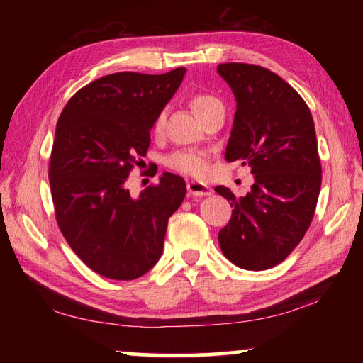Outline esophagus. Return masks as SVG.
Masks as SVG:
<instances>
[{"label":"esophagus","mask_w":363,"mask_h":363,"mask_svg":"<svg viewBox=\"0 0 363 363\" xmlns=\"http://www.w3.org/2000/svg\"><path fill=\"white\" fill-rule=\"evenodd\" d=\"M187 190L190 196H207L212 194V189L209 186H206V184L198 181L187 182Z\"/></svg>","instance_id":"obj_1"}]
</instances>
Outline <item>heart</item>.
Instances as JSON below:
<instances>
[{
  "label": "heart",
  "instance_id": "obj_1",
  "mask_svg": "<svg viewBox=\"0 0 363 363\" xmlns=\"http://www.w3.org/2000/svg\"><path fill=\"white\" fill-rule=\"evenodd\" d=\"M190 106H191V109H194L196 117L201 118L207 112L212 111L213 107L223 106V103L218 98H215L212 95L196 94L191 96ZM164 123H165V112H160L156 117V120H154V126H152L154 133L160 134L162 129H164ZM167 165L169 168L176 169V172L184 173V174L203 176L207 172V154L203 151H196V150L176 151L172 154V156H168Z\"/></svg>",
  "mask_w": 363,
  "mask_h": 363
}]
</instances>
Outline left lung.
<instances>
[{"label": "left lung", "mask_w": 363, "mask_h": 363, "mask_svg": "<svg viewBox=\"0 0 363 363\" xmlns=\"http://www.w3.org/2000/svg\"><path fill=\"white\" fill-rule=\"evenodd\" d=\"M217 72L237 101L225 157L254 174L240 198L215 187L234 207L218 242L234 265L260 272L281 264L311 226L321 187L317 134L309 107L281 76L235 62Z\"/></svg>", "instance_id": "obj_1"}]
</instances>
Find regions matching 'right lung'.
<instances>
[{"instance_id": "1", "label": "right lung", "mask_w": 363, "mask_h": 363, "mask_svg": "<svg viewBox=\"0 0 363 363\" xmlns=\"http://www.w3.org/2000/svg\"><path fill=\"white\" fill-rule=\"evenodd\" d=\"M184 74L179 67L103 76L76 91L59 117L48 174L57 225L76 256L109 279L133 281L157 264L168 218L186 196L182 177L167 172L135 198L126 187Z\"/></svg>"}]
</instances>
